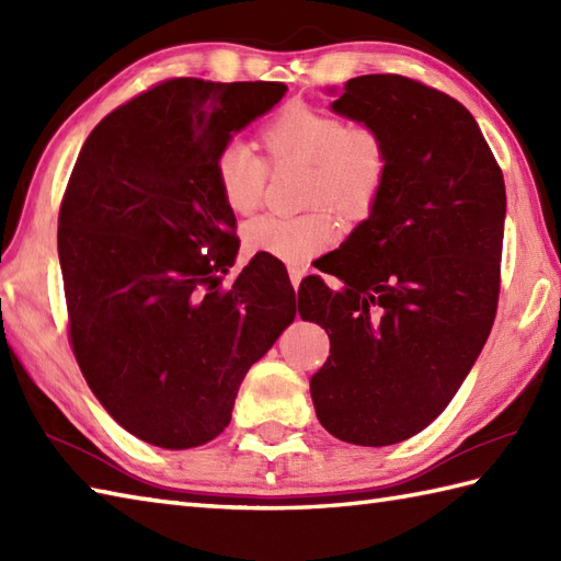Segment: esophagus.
<instances>
[{
  "label": "esophagus",
  "mask_w": 561,
  "mask_h": 561,
  "mask_svg": "<svg viewBox=\"0 0 561 561\" xmlns=\"http://www.w3.org/2000/svg\"><path fill=\"white\" fill-rule=\"evenodd\" d=\"M304 274H306L304 267H289V279H291V284H294V289H299Z\"/></svg>",
  "instance_id": "esophagus-1"
}]
</instances>
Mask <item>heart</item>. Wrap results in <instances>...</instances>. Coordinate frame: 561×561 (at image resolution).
Here are the masks:
<instances>
[{
    "label": "heart",
    "mask_w": 561,
    "mask_h": 561,
    "mask_svg": "<svg viewBox=\"0 0 561 561\" xmlns=\"http://www.w3.org/2000/svg\"><path fill=\"white\" fill-rule=\"evenodd\" d=\"M262 145L274 165H306V202L316 207L296 217L262 214L248 221L243 241L253 253L301 265L335 241L337 221L328 204L344 219L362 221L386 193L390 149L374 125H347L337 115L287 105L262 129ZM214 175L226 207L250 214L265 195L267 161L245 141L231 139L217 153Z\"/></svg>",
    "instance_id": "heart-1"
}]
</instances>
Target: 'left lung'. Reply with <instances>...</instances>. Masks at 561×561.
Wrapping results in <instances>:
<instances>
[{"instance_id":"obj_1","label":"left lung","mask_w":561,"mask_h":561,"mask_svg":"<svg viewBox=\"0 0 561 561\" xmlns=\"http://www.w3.org/2000/svg\"><path fill=\"white\" fill-rule=\"evenodd\" d=\"M332 111L383 133L390 178L376 209L320 272L299 313L325 328L316 414L354 446H390L446 410L494 325L504 175L478 123L448 93L400 75L344 83Z\"/></svg>"}]
</instances>
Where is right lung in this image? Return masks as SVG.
<instances>
[{"instance_id": "right-lung-1", "label": "right lung", "mask_w": 561, "mask_h": 561, "mask_svg": "<svg viewBox=\"0 0 561 561\" xmlns=\"http://www.w3.org/2000/svg\"><path fill=\"white\" fill-rule=\"evenodd\" d=\"M279 81H161L93 127L59 207L69 342L93 396L151 446L217 438L248 368L296 316L287 270L238 253L219 149L277 105Z\"/></svg>"}]
</instances>
